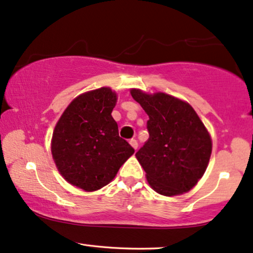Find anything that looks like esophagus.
Wrapping results in <instances>:
<instances>
[{
  "mask_svg": "<svg viewBox=\"0 0 253 253\" xmlns=\"http://www.w3.org/2000/svg\"><path fill=\"white\" fill-rule=\"evenodd\" d=\"M129 143H130V145L135 149V150H137V148H138V142H137L136 139H130Z\"/></svg>",
  "mask_w": 253,
  "mask_h": 253,
  "instance_id": "esophagus-1",
  "label": "esophagus"
}]
</instances>
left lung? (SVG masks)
<instances>
[{
	"instance_id": "8db88e82",
	"label": "left lung",
	"mask_w": 253,
	"mask_h": 253,
	"mask_svg": "<svg viewBox=\"0 0 253 253\" xmlns=\"http://www.w3.org/2000/svg\"><path fill=\"white\" fill-rule=\"evenodd\" d=\"M148 114L149 139L136 152L156 192L164 196L188 192L207 170L212 143L204 124L188 103L163 92L131 90Z\"/></svg>"
}]
</instances>
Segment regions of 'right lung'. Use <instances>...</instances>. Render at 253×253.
<instances>
[{
	"instance_id": "obj_1",
	"label": "right lung",
	"mask_w": 253,
	"mask_h": 253,
	"mask_svg": "<svg viewBox=\"0 0 253 253\" xmlns=\"http://www.w3.org/2000/svg\"><path fill=\"white\" fill-rule=\"evenodd\" d=\"M116 93L101 88L80 95L65 109L52 133V157L67 182L95 191L114 179L135 150L118 135L111 116Z\"/></svg>"
}]
</instances>
